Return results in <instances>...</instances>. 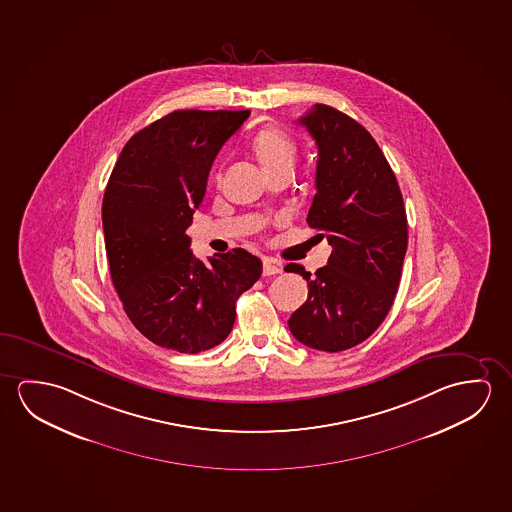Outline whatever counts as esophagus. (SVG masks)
<instances>
[{"label": "esophagus", "mask_w": 512, "mask_h": 512, "mask_svg": "<svg viewBox=\"0 0 512 512\" xmlns=\"http://www.w3.org/2000/svg\"><path fill=\"white\" fill-rule=\"evenodd\" d=\"M281 274V267L277 265L276 261L265 260L263 263V276H276Z\"/></svg>", "instance_id": "34e87169"}]
</instances>
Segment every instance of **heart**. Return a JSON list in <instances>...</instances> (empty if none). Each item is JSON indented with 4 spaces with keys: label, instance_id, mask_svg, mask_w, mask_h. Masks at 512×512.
I'll return each instance as SVG.
<instances>
[{
    "label": "heart",
    "instance_id": "obj_1",
    "mask_svg": "<svg viewBox=\"0 0 512 512\" xmlns=\"http://www.w3.org/2000/svg\"><path fill=\"white\" fill-rule=\"evenodd\" d=\"M252 151L265 172L292 169L297 155V146L293 138L277 128H263L252 138Z\"/></svg>",
    "mask_w": 512,
    "mask_h": 512
}]
</instances>
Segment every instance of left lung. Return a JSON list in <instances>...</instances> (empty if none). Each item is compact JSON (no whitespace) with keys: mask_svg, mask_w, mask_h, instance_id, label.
Returning <instances> with one entry per match:
<instances>
[{"mask_svg":"<svg viewBox=\"0 0 512 512\" xmlns=\"http://www.w3.org/2000/svg\"><path fill=\"white\" fill-rule=\"evenodd\" d=\"M318 147L317 194L309 228L333 247L308 281V299L288 320L311 349L340 352L365 341L390 313L407 249L404 199L374 137L333 106L315 105L299 119Z\"/></svg>","mask_w":512,"mask_h":512,"instance_id":"1","label":"left lung"}]
</instances>
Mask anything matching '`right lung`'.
Masks as SVG:
<instances>
[{"instance_id":"1","label":"right lung","mask_w":512,"mask_h":512,"mask_svg":"<svg viewBox=\"0 0 512 512\" xmlns=\"http://www.w3.org/2000/svg\"><path fill=\"white\" fill-rule=\"evenodd\" d=\"M249 110H176L122 147L103 197L110 276L147 340L197 354L228 338L236 301L261 276L260 258L233 249L210 263L187 229L203 203L211 163Z\"/></svg>"}]
</instances>
